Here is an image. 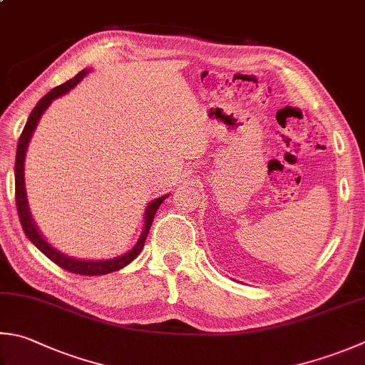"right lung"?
I'll return each instance as SVG.
<instances>
[{"mask_svg":"<svg viewBox=\"0 0 365 365\" xmlns=\"http://www.w3.org/2000/svg\"><path fill=\"white\" fill-rule=\"evenodd\" d=\"M87 74L86 70H82L81 73H78L74 76L73 79L66 81L65 84H61L58 87L52 88V91L44 95L43 98L38 101V105L34 106V109L30 114L29 120L25 123V128L22 135H20L19 138V144H17V155H16V205H17V212H19V219H20V224H22V229L25 232V235L31 240V243L38 247V250L46 254L47 257H49L53 264H57L58 267L65 268L66 272H71V273H78V274H86V277H97V274H106V273H111V272H118L120 270L122 267L128 265L132 260L138 256L141 252L144 242H146V237L149 233L150 225H153L154 221V216L157 210H159V206L162 205V202L167 198L160 197L154 200L153 203H149L148 210H146V225H144V230H143V235L138 240V243L133 247L132 251H128L127 254H123L120 257H115V259H109V260H79V259H73V257H66L65 254L58 252L57 250H53V247L46 242V240L41 237V233L38 232L36 227H34L33 221H31V216H30V211H29V205H26V195H25V184H24V160H25V153H26V146H29V141L31 138V135L34 132V128L38 125V120L43 113L46 111V108L51 105V101L53 98L60 97V95L66 93L70 88H73L78 82L84 78Z\"/></svg>","mask_w":365,"mask_h":365,"instance_id":"1","label":"right lung"}]
</instances>
